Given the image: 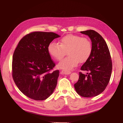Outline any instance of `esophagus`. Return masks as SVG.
Here are the masks:
<instances>
[{"label": "esophagus", "mask_w": 123, "mask_h": 123, "mask_svg": "<svg viewBox=\"0 0 123 123\" xmlns=\"http://www.w3.org/2000/svg\"><path fill=\"white\" fill-rule=\"evenodd\" d=\"M61 74H62V75H68V74H70L71 73V72L70 71H64V70H62V71H61Z\"/></svg>", "instance_id": "obj_1"}]
</instances>
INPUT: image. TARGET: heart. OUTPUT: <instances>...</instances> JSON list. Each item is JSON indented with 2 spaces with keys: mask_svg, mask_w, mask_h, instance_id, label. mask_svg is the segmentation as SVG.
Wrapping results in <instances>:
<instances>
[{
  "mask_svg": "<svg viewBox=\"0 0 123 123\" xmlns=\"http://www.w3.org/2000/svg\"><path fill=\"white\" fill-rule=\"evenodd\" d=\"M59 43L54 42L50 43L48 46V51L57 61H61L67 52L68 56L62 59L58 64V68L65 71L72 69L78 65L79 62H86L92 53L91 41L86 37L67 34L62 37Z\"/></svg>",
  "mask_w": 123,
  "mask_h": 123,
  "instance_id": "obj_1",
  "label": "heart"
}]
</instances>
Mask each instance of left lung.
<instances>
[{
	"label": "left lung",
	"mask_w": 123,
	"mask_h": 123,
	"mask_svg": "<svg viewBox=\"0 0 123 123\" xmlns=\"http://www.w3.org/2000/svg\"><path fill=\"white\" fill-rule=\"evenodd\" d=\"M91 39L92 51L87 61L81 67L88 72L85 75L79 73V79L74 87L80 96L86 98L96 97L106 89L111 79L112 61L106 41L98 32L92 30L81 31Z\"/></svg>",
	"instance_id": "1"
}]
</instances>
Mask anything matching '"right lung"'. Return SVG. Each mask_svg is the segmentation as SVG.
Wrapping results in <instances>:
<instances>
[{"label": "right lung", "instance_id": "right-lung-1", "mask_svg": "<svg viewBox=\"0 0 123 123\" xmlns=\"http://www.w3.org/2000/svg\"><path fill=\"white\" fill-rule=\"evenodd\" d=\"M59 37L54 32H31L22 37L15 50L12 79L20 91L30 98L45 100L56 88L59 71L51 72L56 65L48 46Z\"/></svg>", "mask_w": 123, "mask_h": 123}]
</instances>
